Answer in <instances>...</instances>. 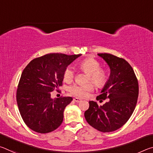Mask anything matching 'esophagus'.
Masks as SVG:
<instances>
[{
	"label": "esophagus",
	"instance_id": "34e87169",
	"mask_svg": "<svg viewBox=\"0 0 153 153\" xmlns=\"http://www.w3.org/2000/svg\"><path fill=\"white\" fill-rule=\"evenodd\" d=\"M74 100L76 102H79L82 101V99H81V98H74Z\"/></svg>",
	"mask_w": 153,
	"mask_h": 153
}]
</instances>
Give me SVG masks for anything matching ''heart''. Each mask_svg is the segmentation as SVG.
<instances>
[{
  "label": "heart",
  "instance_id": "heart-1",
  "mask_svg": "<svg viewBox=\"0 0 153 153\" xmlns=\"http://www.w3.org/2000/svg\"><path fill=\"white\" fill-rule=\"evenodd\" d=\"M82 70L89 75L88 81H92L98 87H102L106 84L108 76L106 71L100 69V64L94 59L88 58L82 61L79 65ZM75 76V70L73 67L69 66L67 68L64 74V79L66 82H70ZM94 85L91 83L86 84H74L69 88L71 94L79 97H85L88 95L89 92L94 90Z\"/></svg>",
  "mask_w": 153,
  "mask_h": 153
}]
</instances>
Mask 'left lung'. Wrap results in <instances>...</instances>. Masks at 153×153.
<instances>
[{
	"mask_svg": "<svg viewBox=\"0 0 153 153\" xmlns=\"http://www.w3.org/2000/svg\"><path fill=\"white\" fill-rule=\"evenodd\" d=\"M98 55L109 67L110 75L97 99H108L100 106L89 101L84 117L97 130L110 132L122 127L132 115L138 97V83L132 67L125 59L107 53Z\"/></svg>",
	"mask_w": 153,
	"mask_h": 153,
	"instance_id": "left-lung-1",
	"label": "left lung"
}]
</instances>
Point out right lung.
Returning <instances> with one entry per match:
<instances>
[{
	"instance_id": "obj_1",
	"label": "right lung",
	"mask_w": 153,
	"mask_h": 153,
	"mask_svg": "<svg viewBox=\"0 0 153 153\" xmlns=\"http://www.w3.org/2000/svg\"><path fill=\"white\" fill-rule=\"evenodd\" d=\"M82 55L50 53L31 61L23 71L17 90V102L23 120L36 132L58 128L65 108L73 98H52L51 92L62 86L67 67Z\"/></svg>"
}]
</instances>
